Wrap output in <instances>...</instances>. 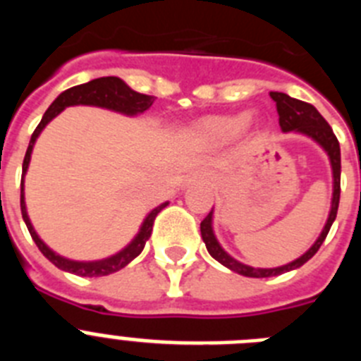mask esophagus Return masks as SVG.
Masks as SVG:
<instances>
[{"mask_svg": "<svg viewBox=\"0 0 361 361\" xmlns=\"http://www.w3.org/2000/svg\"><path fill=\"white\" fill-rule=\"evenodd\" d=\"M206 183H209V173L204 170L193 171V173L188 175L186 178V186H190V184H206Z\"/></svg>", "mask_w": 361, "mask_h": 361, "instance_id": "1", "label": "esophagus"}]
</instances>
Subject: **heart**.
Segmentation results:
<instances>
[{"mask_svg": "<svg viewBox=\"0 0 361 361\" xmlns=\"http://www.w3.org/2000/svg\"><path fill=\"white\" fill-rule=\"evenodd\" d=\"M250 114H231V116H208L191 124L190 135L204 145H224L233 141L245 128H253Z\"/></svg>", "mask_w": 361, "mask_h": 361, "instance_id": "b5f03b06", "label": "heart"}]
</instances>
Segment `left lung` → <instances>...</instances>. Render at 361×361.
<instances>
[{
    "label": "left lung",
    "mask_w": 361,
    "mask_h": 361,
    "mask_svg": "<svg viewBox=\"0 0 361 361\" xmlns=\"http://www.w3.org/2000/svg\"><path fill=\"white\" fill-rule=\"evenodd\" d=\"M271 99L276 103V111H279V124L280 130L283 133H300V135L309 137L311 141L317 142L329 157L331 164V173H333V197H331V209L327 220H325V226L322 228V233L318 235V238L314 240V244L305 251L304 255H300L298 258H295L293 262L283 264L279 267H253L247 266L244 262H238L237 258H233L228 251L220 245L219 238H216L215 231H213V209L209 212V215L200 222V235H202V240L206 244V250L208 253L215 258L216 262H220L224 267L231 269L233 273H238L242 276H250V279H269V276L282 275V273H288V271H295L298 267L304 266L307 260H311L314 257L320 245L324 244L327 233H329L331 226H333L334 219H336L338 213V202H340V173H342V161H340V145H338L336 135L333 133L327 121L320 116V111L312 104L304 103V101H298L295 97H289L288 94H282V92H269Z\"/></svg>",
    "instance_id": "1"
}]
</instances>
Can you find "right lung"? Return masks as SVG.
Returning <instances> with one entry per match:
<instances>
[{
  "label": "right lung",
  "mask_w": 361,
  "mask_h": 361,
  "mask_svg": "<svg viewBox=\"0 0 361 361\" xmlns=\"http://www.w3.org/2000/svg\"><path fill=\"white\" fill-rule=\"evenodd\" d=\"M79 104H81V106L104 108V110L117 111L121 116L135 117L145 114V111L152 106L153 97L152 95H145L132 90L121 78H99L94 79V81L85 82V85L72 86V88H68V90L61 92V94L57 95V97L54 99V103L49 106V110L44 111L43 119L37 124V128L32 133L27 153H25L23 175H21V215H23V220L28 228V233H30L32 240L36 242V245L39 247L41 253L49 258L54 266L78 276H106L111 275V273H116V271L123 269L124 266H128L133 258L141 255V251L145 250L146 242L152 237L153 220H155V216H157L170 202L166 200V202L159 204L157 208H153L152 212L145 216V220H142L141 228H139L135 237H133L128 244L124 245L123 250L117 251L116 255H110V257L101 258V260H72V258H66L63 257V255L56 253L54 250H50L49 245L41 240V237L37 235L34 226H32L30 216H28L27 212V202H25V175H27L28 164H30L32 149L36 146L37 137L41 135V132L47 128V124H49L54 117L59 116L65 108L79 106Z\"/></svg>",
  "instance_id": "add662e5"
}]
</instances>
